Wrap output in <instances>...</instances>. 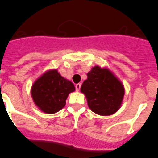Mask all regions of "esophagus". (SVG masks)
Segmentation results:
<instances>
[{
  "mask_svg": "<svg viewBox=\"0 0 158 158\" xmlns=\"http://www.w3.org/2000/svg\"><path fill=\"white\" fill-rule=\"evenodd\" d=\"M81 88V83H77V84L75 85V90H77V91H79V90H80Z\"/></svg>",
  "mask_w": 158,
  "mask_h": 158,
  "instance_id": "esophagus-1",
  "label": "esophagus"
}]
</instances>
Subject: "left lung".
Segmentation results:
<instances>
[{"label":"left lung","instance_id":"obj_1","mask_svg":"<svg viewBox=\"0 0 158 158\" xmlns=\"http://www.w3.org/2000/svg\"><path fill=\"white\" fill-rule=\"evenodd\" d=\"M81 91L86 95L88 106L97 114H113L120 107L124 96V87L108 69L95 66L87 73Z\"/></svg>","mask_w":158,"mask_h":158}]
</instances>
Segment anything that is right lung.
Masks as SVG:
<instances>
[{"label":"right lung","instance_id":"right-lung-1","mask_svg":"<svg viewBox=\"0 0 158 158\" xmlns=\"http://www.w3.org/2000/svg\"><path fill=\"white\" fill-rule=\"evenodd\" d=\"M75 90V86L52 70L35 81L31 94L35 104L47 114H54L64 108L68 94Z\"/></svg>","mask_w":158,"mask_h":158}]
</instances>
